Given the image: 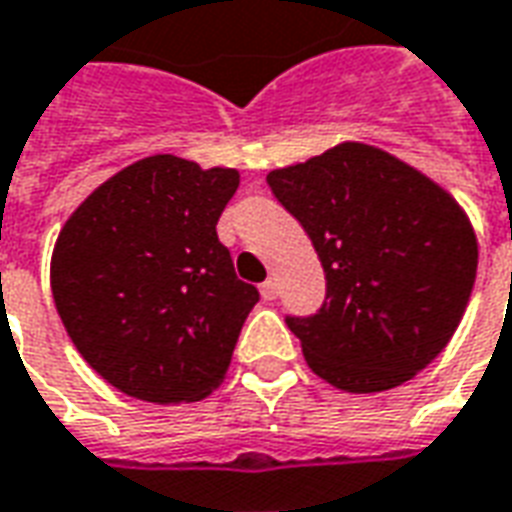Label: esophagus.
Segmentation results:
<instances>
[{"instance_id":"obj_1","label":"esophagus","mask_w":512,"mask_h":512,"mask_svg":"<svg viewBox=\"0 0 512 512\" xmlns=\"http://www.w3.org/2000/svg\"><path fill=\"white\" fill-rule=\"evenodd\" d=\"M260 293H263V299H266V302L277 299V280H274V277H268V280L260 285Z\"/></svg>"}]
</instances>
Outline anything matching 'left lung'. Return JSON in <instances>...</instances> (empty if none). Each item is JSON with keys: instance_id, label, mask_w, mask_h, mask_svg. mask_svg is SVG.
<instances>
[{"instance_id": "1", "label": "left lung", "mask_w": 512, "mask_h": 512, "mask_svg": "<svg viewBox=\"0 0 512 512\" xmlns=\"http://www.w3.org/2000/svg\"><path fill=\"white\" fill-rule=\"evenodd\" d=\"M313 241L327 296L288 316L307 366L349 393L413 380L466 313L477 238L463 207L421 171L366 144H341L266 177Z\"/></svg>"}]
</instances>
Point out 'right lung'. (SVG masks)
Masks as SVG:
<instances>
[{
	"mask_svg": "<svg viewBox=\"0 0 512 512\" xmlns=\"http://www.w3.org/2000/svg\"><path fill=\"white\" fill-rule=\"evenodd\" d=\"M235 169L144 157L102 182L60 230L52 296L99 377L127 396L199 402L227 368L260 293L238 280L216 224Z\"/></svg>",
	"mask_w": 512,
	"mask_h": 512,
	"instance_id": "1",
	"label": "right lung"
}]
</instances>
